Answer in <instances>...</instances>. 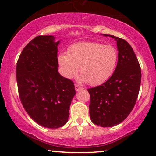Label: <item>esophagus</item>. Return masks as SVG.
<instances>
[{"label":"esophagus","instance_id":"34e87169","mask_svg":"<svg viewBox=\"0 0 156 156\" xmlns=\"http://www.w3.org/2000/svg\"><path fill=\"white\" fill-rule=\"evenodd\" d=\"M75 89H76V91H80V89H82L83 88H82L81 87H80V86H78V85H77V84H76V85H75Z\"/></svg>","mask_w":156,"mask_h":156}]
</instances>
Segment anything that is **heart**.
Listing matches in <instances>:
<instances>
[{"label":"heart","mask_w":156,"mask_h":156,"mask_svg":"<svg viewBox=\"0 0 156 156\" xmlns=\"http://www.w3.org/2000/svg\"><path fill=\"white\" fill-rule=\"evenodd\" d=\"M118 51L114 46L97 42H78L71 45L68 54L58 55L61 71L67 78H72L78 73V67L83 76L92 86L104 83L112 76L118 62Z\"/></svg>","instance_id":"heart-1"}]
</instances>
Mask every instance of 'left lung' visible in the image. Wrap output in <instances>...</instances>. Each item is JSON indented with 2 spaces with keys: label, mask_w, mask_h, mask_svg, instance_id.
Listing matches in <instances>:
<instances>
[{
  "label": "left lung",
  "mask_w": 156,
  "mask_h": 156,
  "mask_svg": "<svg viewBox=\"0 0 156 156\" xmlns=\"http://www.w3.org/2000/svg\"><path fill=\"white\" fill-rule=\"evenodd\" d=\"M108 36L117 41V67L107 81L87 89L91 120L101 127H113L128 117L136 102L141 78L140 65L131 46L125 39Z\"/></svg>",
  "instance_id": "8db88e82"
}]
</instances>
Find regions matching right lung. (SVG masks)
Here are the masks:
<instances>
[{
  "label": "right lung",
  "instance_id": "add662e5",
  "mask_svg": "<svg viewBox=\"0 0 156 156\" xmlns=\"http://www.w3.org/2000/svg\"><path fill=\"white\" fill-rule=\"evenodd\" d=\"M53 36H38L20 53L16 68L20 99L30 117L47 128L67 123L76 94L74 83L58 72V44Z\"/></svg>",
  "mask_w": 156,
  "mask_h": 156
}]
</instances>
